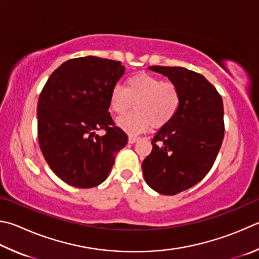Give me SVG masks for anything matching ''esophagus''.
Segmentation results:
<instances>
[{"label": "esophagus", "mask_w": 259, "mask_h": 259, "mask_svg": "<svg viewBox=\"0 0 259 259\" xmlns=\"http://www.w3.org/2000/svg\"><path fill=\"white\" fill-rule=\"evenodd\" d=\"M139 138L138 137H136V136H129V143L130 144H134V143H136V142H137V140H138Z\"/></svg>", "instance_id": "obj_1"}]
</instances>
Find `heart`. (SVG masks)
Listing matches in <instances>:
<instances>
[{"instance_id": "heart-1", "label": "heart", "mask_w": 259, "mask_h": 259, "mask_svg": "<svg viewBox=\"0 0 259 259\" xmlns=\"http://www.w3.org/2000/svg\"><path fill=\"white\" fill-rule=\"evenodd\" d=\"M136 111L120 117L117 125L130 135L162 128L173 120L180 109L181 95L177 84L149 73H138L126 79L124 88L115 86L110 94V109L122 115L131 107Z\"/></svg>"}]
</instances>
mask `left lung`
<instances>
[{"label": "left lung", "mask_w": 259, "mask_h": 259, "mask_svg": "<svg viewBox=\"0 0 259 259\" xmlns=\"http://www.w3.org/2000/svg\"><path fill=\"white\" fill-rule=\"evenodd\" d=\"M148 69L177 84L181 104L152 139V152L142 164L144 177L159 194L177 195L203 180L213 166L224 138L223 101L200 73L181 67Z\"/></svg>", "instance_id": "1"}]
</instances>
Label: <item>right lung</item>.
<instances>
[{
	"instance_id": "1",
	"label": "right lung",
	"mask_w": 259,
	"mask_h": 259,
	"mask_svg": "<svg viewBox=\"0 0 259 259\" xmlns=\"http://www.w3.org/2000/svg\"><path fill=\"white\" fill-rule=\"evenodd\" d=\"M120 61L71 59L51 74L37 105L38 144L51 170L70 186L93 188L105 180L128 136L109 112ZM96 130H104L98 136Z\"/></svg>"
}]
</instances>
